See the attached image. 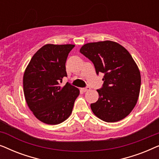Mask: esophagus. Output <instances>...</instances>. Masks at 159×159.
<instances>
[{
    "label": "esophagus",
    "mask_w": 159,
    "mask_h": 159,
    "mask_svg": "<svg viewBox=\"0 0 159 159\" xmlns=\"http://www.w3.org/2000/svg\"><path fill=\"white\" fill-rule=\"evenodd\" d=\"M90 90V88H89V87H87V88H84L82 89V90L83 91V92H87V91H88Z\"/></svg>",
    "instance_id": "esophagus-1"
}]
</instances>
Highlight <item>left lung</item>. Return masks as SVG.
Segmentation results:
<instances>
[{
	"mask_svg": "<svg viewBox=\"0 0 159 159\" xmlns=\"http://www.w3.org/2000/svg\"><path fill=\"white\" fill-rule=\"evenodd\" d=\"M80 53L93 63L97 75L104 74L98 100L90 104L93 114L106 122L127 116L138 102L141 77L138 65L122 45L114 41L89 43Z\"/></svg>",
	"mask_w": 159,
	"mask_h": 159,
	"instance_id": "obj_1",
	"label": "left lung"
}]
</instances>
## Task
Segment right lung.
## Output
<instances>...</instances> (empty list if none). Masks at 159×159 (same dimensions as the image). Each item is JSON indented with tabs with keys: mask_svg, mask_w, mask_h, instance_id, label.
Segmentation results:
<instances>
[{
	"mask_svg": "<svg viewBox=\"0 0 159 159\" xmlns=\"http://www.w3.org/2000/svg\"><path fill=\"white\" fill-rule=\"evenodd\" d=\"M75 45L46 44L30 60L23 77V89L28 107L34 116L48 125L64 121L72 112L80 90L68 82H59L66 77V61Z\"/></svg>",
	"mask_w": 159,
	"mask_h": 159,
	"instance_id": "right-lung-1",
	"label": "right lung"
}]
</instances>
